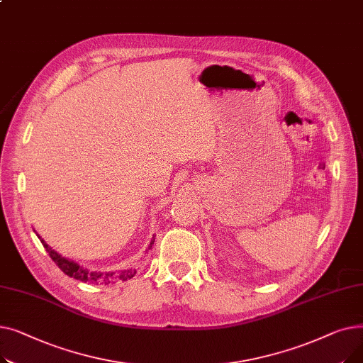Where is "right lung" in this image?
<instances>
[{"label":"right lung","instance_id":"add662e5","mask_svg":"<svg viewBox=\"0 0 363 363\" xmlns=\"http://www.w3.org/2000/svg\"><path fill=\"white\" fill-rule=\"evenodd\" d=\"M38 238L41 240L44 249L48 252L50 257L54 260V263L59 266V268L70 278H74V279H79V281H84V282H92V284H97L100 281H104L106 284H108L111 279H121V281H128L130 279L133 275L137 274L135 269H128V271H122L119 272L118 275H114L113 272H108V274H100V272H89L88 269L82 268V266H79L78 263H74L73 260H69L66 257H62L59 253L51 250V247H48V244L38 235ZM155 244V241H151L148 249H151V245Z\"/></svg>","mask_w":363,"mask_h":363}]
</instances>
